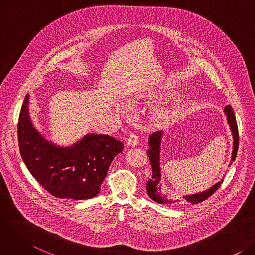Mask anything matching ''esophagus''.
<instances>
[{
    "label": "esophagus",
    "mask_w": 255,
    "mask_h": 255,
    "mask_svg": "<svg viewBox=\"0 0 255 255\" xmlns=\"http://www.w3.org/2000/svg\"><path fill=\"white\" fill-rule=\"evenodd\" d=\"M126 143L129 146H135V145H137L138 144V136L135 135V134H133V133H132V134H130L128 136Z\"/></svg>",
    "instance_id": "34e87169"
}]
</instances>
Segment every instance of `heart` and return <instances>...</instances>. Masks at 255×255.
Here are the masks:
<instances>
[{
  "label": "heart",
  "mask_w": 255,
  "mask_h": 255,
  "mask_svg": "<svg viewBox=\"0 0 255 255\" xmlns=\"http://www.w3.org/2000/svg\"><path fill=\"white\" fill-rule=\"evenodd\" d=\"M176 113L171 107H160L153 113V121L157 125H165L175 118Z\"/></svg>",
  "instance_id": "obj_1"
}]
</instances>
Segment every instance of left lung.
I'll list each match as a JSON object with an SVG mask.
<instances>
[{"mask_svg":"<svg viewBox=\"0 0 255 255\" xmlns=\"http://www.w3.org/2000/svg\"><path fill=\"white\" fill-rule=\"evenodd\" d=\"M224 112L227 116V121H229V124L231 126L233 135H234V152L232 157V163H233V161L237 157V153L239 149V130H238V124H237L236 116L233 111V107L231 105H227L224 109ZM162 134H163L162 131H156L152 133L151 136L149 137L150 148L148 149V151H146V153H148V157L150 159L151 166H152V178L146 182V193L149 194V196L154 200V202H157L159 204H171L173 203L172 200L166 199V197L161 193V187L158 186L160 182V162H159L160 142H161ZM222 182L223 181L217 183L216 185H214L212 188H210L205 192L185 196L184 198L186 200V203L194 205V204L204 202V200L208 199L211 195H213L219 189Z\"/></svg>","mask_w":255,"mask_h":255,"instance_id":"1","label":"left lung"}]
</instances>
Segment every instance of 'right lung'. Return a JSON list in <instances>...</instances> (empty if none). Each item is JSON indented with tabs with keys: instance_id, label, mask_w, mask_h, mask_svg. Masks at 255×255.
<instances>
[{
	"instance_id": "1",
	"label": "right lung",
	"mask_w": 255,
	"mask_h": 255,
	"mask_svg": "<svg viewBox=\"0 0 255 255\" xmlns=\"http://www.w3.org/2000/svg\"><path fill=\"white\" fill-rule=\"evenodd\" d=\"M29 94L19 113L17 135L23 162L43 188L58 198L87 199L100 192L115 156L124 143L115 137L89 134L70 148H60L43 138L29 117Z\"/></svg>"
}]
</instances>
